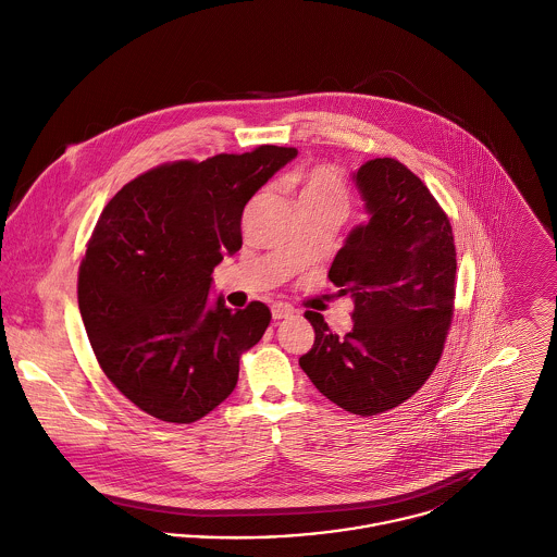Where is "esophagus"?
Returning <instances> with one entry per match:
<instances>
[{"label":"esophagus","instance_id":"1","mask_svg":"<svg viewBox=\"0 0 557 557\" xmlns=\"http://www.w3.org/2000/svg\"><path fill=\"white\" fill-rule=\"evenodd\" d=\"M292 313H294V309H292L289 305L276 302V305L272 307V318H274V320H283V318H289Z\"/></svg>","mask_w":557,"mask_h":557}]
</instances>
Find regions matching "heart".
Wrapping results in <instances>:
<instances>
[{
    "mask_svg": "<svg viewBox=\"0 0 557 557\" xmlns=\"http://www.w3.org/2000/svg\"><path fill=\"white\" fill-rule=\"evenodd\" d=\"M292 187L298 189V205H318L346 211L348 191L342 174L333 165H318L292 176Z\"/></svg>",
    "mask_w": 557,
    "mask_h": 557,
    "instance_id": "heart-1",
    "label": "heart"
}]
</instances>
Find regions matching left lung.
I'll list each match as a JSON object with an SVG mask.
<instances>
[{"label": "left lung", "mask_w": 557, "mask_h": 557, "mask_svg": "<svg viewBox=\"0 0 557 557\" xmlns=\"http://www.w3.org/2000/svg\"><path fill=\"white\" fill-rule=\"evenodd\" d=\"M352 181L368 224L350 231L329 278L355 302L339 337L307 311L313 346L300 357L311 383L357 416H376L413 396L435 370L453 320V228L426 185L396 159L363 163Z\"/></svg>", "instance_id": "1"}]
</instances>
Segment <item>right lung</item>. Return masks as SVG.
Wrapping results in <instances>:
<instances>
[{
  "instance_id": "obj_1",
  "label": "right lung",
  "mask_w": 557,
  "mask_h": 557,
  "mask_svg": "<svg viewBox=\"0 0 557 557\" xmlns=\"http://www.w3.org/2000/svg\"><path fill=\"white\" fill-rule=\"evenodd\" d=\"M296 148L174 161L104 207L78 276V307L111 383L141 411L189 424L237 385L239 357L265 333L263 302L209 305L213 268L242 248L248 200Z\"/></svg>"
}]
</instances>
